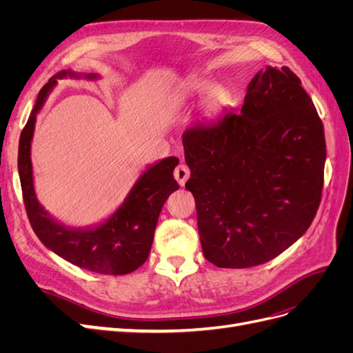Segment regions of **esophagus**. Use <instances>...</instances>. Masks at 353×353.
Segmentation results:
<instances>
[{
  "instance_id": "esophagus-1",
  "label": "esophagus",
  "mask_w": 353,
  "mask_h": 353,
  "mask_svg": "<svg viewBox=\"0 0 353 353\" xmlns=\"http://www.w3.org/2000/svg\"><path fill=\"white\" fill-rule=\"evenodd\" d=\"M174 176L178 181V184L181 187H184L185 183H187V179L190 178V169H188V166L184 165V163L178 165L176 169H175V172H174Z\"/></svg>"
}]
</instances>
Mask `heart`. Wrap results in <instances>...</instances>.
<instances>
[{"label": "heart", "instance_id": "1", "mask_svg": "<svg viewBox=\"0 0 353 353\" xmlns=\"http://www.w3.org/2000/svg\"><path fill=\"white\" fill-rule=\"evenodd\" d=\"M208 92L209 95L206 108L209 112H216L222 108H225L231 99V92L228 88L222 87V85L213 87V82L210 79L191 78L184 81L179 87L181 97H200V95Z\"/></svg>", "mask_w": 353, "mask_h": 353}]
</instances>
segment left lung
Here are the masks:
<instances>
[{
  "instance_id": "obj_1",
  "label": "left lung",
  "mask_w": 353,
  "mask_h": 353,
  "mask_svg": "<svg viewBox=\"0 0 353 353\" xmlns=\"http://www.w3.org/2000/svg\"><path fill=\"white\" fill-rule=\"evenodd\" d=\"M205 258L250 268L301 239L321 201L324 126L288 68L256 73L240 113L183 134Z\"/></svg>"
}]
</instances>
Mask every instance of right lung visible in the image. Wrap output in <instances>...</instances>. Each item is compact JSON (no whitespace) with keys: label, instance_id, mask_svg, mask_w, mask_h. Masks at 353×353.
Instances as JSON below:
<instances>
[{"label":"right lung","instance_id":"right-lung-1","mask_svg":"<svg viewBox=\"0 0 353 353\" xmlns=\"http://www.w3.org/2000/svg\"><path fill=\"white\" fill-rule=\"evenodd\" d=\"M73 78L95 81L97 73H77L70 69L52 77L38 94L19 141V176L32 230L47 249L65 261L97 274L125 275L135 271L150 253L157 219L168 197L179 188L174 178L178 157H165L147 166L130 193L109 218L90 227H70L52 218L37 199L30 143L37 114L44 108L57 79Z\"/></svg>","mask_w":353,"mask_h":353}]
</instances>
